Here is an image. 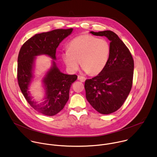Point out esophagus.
<instances>
[{
	"instance_id": "34e87169",
	"label": "esophagus",
	"mask_w": 157,
	"mask_h": 157,
	"mask_svg": "<svg viewBox=\"0 0 157 157\" xmlns=\"http://www.w3.org/2000/svg\"><path fill=\"white\" fill-rule=\"evenodd\" d=\"M78 79H79L80 81H81V82H84V81H86V78H84V77H83V76H78Z\"/></svg>"
}]
</instances>
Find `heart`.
<instances>
[{
	"label": "heart",
	"instance_id": "b5f03b06",
	"mask_svg": "<svg viewBox=\"0 0 157 157\" xmlns=\"http://www.w3.org/2000/svg\"><path fill=\"white\" fill-rule=\"evenodd\" d=\"M110 51V44L106 40L84 34L71 40L68 49L62 51L61 57L70 72L76 73L78 70L81 61L86 73L96 75L105 68Z\"/></svg>",
	"mask_w": 157,
	"mask_h": 157
}]
</instances>
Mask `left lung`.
<instances>
[{
    "label": "left lung",
    "mask_w": 157,
    "mask_h": 157,
    "mask_svg": "<svg viewBox=\"0 0 157 157\" xmlns=\"http://www.w3.org/2000/svg\"><path fill=\"white\" fill-rule=\"evenodd\" d=\"M90 33L106 36L111 41V51L104 70L97 76L86 80V98L97 111L109 114L123 105L130 92L134 60L128 48L113 31Z\"/></svg>",
    "instance_id": "obj_1"
}]
</instances>
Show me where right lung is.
Returning <instances> with one entry per match:
<instances>
[{
    "mask_svg": "<svg viewBox=\"0 0 157 157\" xmlns=\"http://www.w3.org/2000/svg\"><path fill=\"white\" fill-rule=\"evenodd\" d=\"M72 31V28L60 29L36 34L23 44L18 54L17 78L20 89L29 104L35 110L46 116H54L63 109L69 99L71 86L78 76L62 73L53 61V66L43 81L46 90L45 101L37 104L32 100L28 90L33 78L34 58L40 54H46L56 59L57 48Z\"/></svg>",
    "mask_w": 157,
    "mask_h": 157,
    "instance_id": "1",
    "label": "right lung"
}]
</instances>
